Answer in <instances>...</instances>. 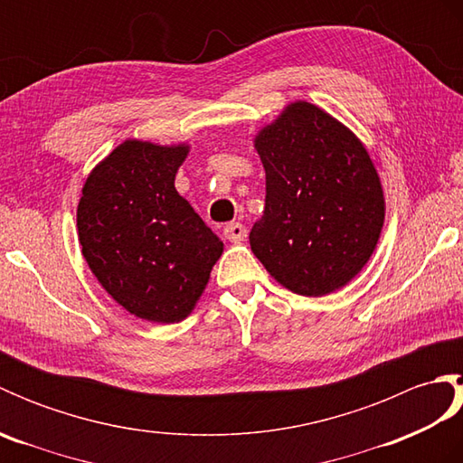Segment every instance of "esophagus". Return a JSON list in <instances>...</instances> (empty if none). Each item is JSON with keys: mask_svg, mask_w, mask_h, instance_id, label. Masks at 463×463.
<instances>
[{"mask_svg": "<svg viewBox=\"0 0 463 463\" xmlns=\"http://www.w3.org/2000/svg\"><path fill=\"white\" fill-rule=\"evenodd\" d=\"M222 234L226 239H229L231 242H242L244 239H247V226H244L242 222H229L222 229Z\"/></svg>", "mask_w": 463, "mask_h": 463, "instance_id": "1", "label": "esophagus"}]
</instances>
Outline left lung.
Returning <instances> with one entry per match:
<instances>
[{"label": "left lung", "mask_w": 463, "mask_h": 463, "mask_svg": "<svg viewBox=\"0 0 463 463\" xmlns=\"http://www.w3.org/2000/svg\"><path fill=\"white\" fill-rule=\"evenodd\" d=\"M254 146L267 173L264 213L249 234L270 277L324 297L362 270L383 224V193L368 151L320 107L297 101Z\"/></svg>", "instance_id": "8db88e82"}]
</instances>
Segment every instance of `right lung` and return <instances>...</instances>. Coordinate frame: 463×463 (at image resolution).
I'll return each instance as SVG.
<instances>
[{"label":"right lung","mask_w":463,"mask_h":463,"mask_svg":"<svg viewBox=\"0 0 463 463\" xmlns=\"http://www.w3.org/2000/svg\"><path fill=\"white\" fill-rule=\"evenodd\" d=\"M189 146L125 141L87 176L77 206L81 252L101 287L137 318H186L222 241L175 189Z\"/></svg>","instance_id":"right-lung-1"}]
</instances>
